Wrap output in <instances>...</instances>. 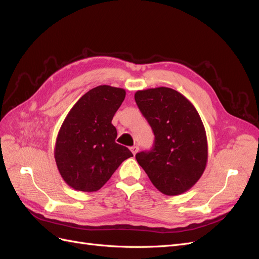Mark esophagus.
<instances>
[{
    "mask_svg": "<svg viewBox=\"0 0 259 259\" xmlns=\"http://www.w3.org/2000/svg\"><path fill=\"white\" fill-rule=\"evenodd\" d=\"M131 151L133 152V154H136L138 151H139V147L138 146H133V147H131Z\"/></svg>",
    "mask_w": 259,
    "mask_h": 259,
    "instance_id": "esophagus-1",
    "label": "esophagus"
}]
</instances>
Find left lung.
<instances>
[{"instance_id": "obj_1", "label": "left lung", "mask_w": 259, "mask_h": 259, "mask_svg": "<svg viewBox=\"0 0 259 259\" xmlns=\"http://www.w3.org/2000/svg\"><path fill=\"white\" fill-rule=\"evenodd\" d=\"M135 101L154 134L149 151L136 154L153 186L178 195L198 182L207 162L204 125L193 105L168 88L138 91Z\"/></svg>"}]
</instances>
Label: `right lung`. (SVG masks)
<instances>
[{
    "label": "right lung",
    "mask_w": 259,
    "mask_h": 259,
    "mask_svg": "<svg viewBox=\"0 0 259 259\" xmlns=\"http://www.w3.org/2000/svg\"><path fill=\"white\" fill-rule=\"evenodd\" d=\"M125 91L109 85L92 89L76 101L59 130L55 161L61 177L73 189L93 192L103 187L133 153L115 143L111 121Z\"/></svg>",
    "instance_id": "right-lung-1"
}]
</instances>
